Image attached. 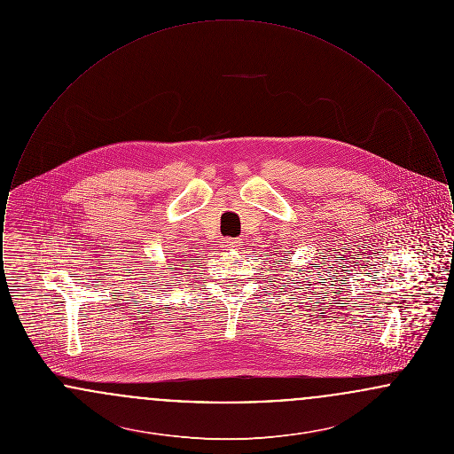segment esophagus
<instances>
[{"label": "esophagus", "instance_id": "esophagus-1", "mask_svg": "<svg viewBox=\"0 0 454 454\" xmlns=\"http://www.w3.org/2000/svg\"><path fill=\"white\" fill-rule=\"evenodd\" d=\"M223 243H224L223 247L226 250H237L238 247L241 245V239H238V238H226Z\"/></svg>", "mask_w": 454, "mask_h": 454}]
</instances>
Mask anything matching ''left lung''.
<instances>
[{
    "mask_svg": "<svg viewBox=\"0 0 454 454\" xmlns=\"http://www.w3.org/2000/svg\"><path fill=\"white\" fill-rule=\"evenodd\" d=\"M276 263H278V260H276Z\"/></svg>",
    "mask_w": 454,
    "mask_h": 454,
    "instance_id": "obj_1",
    "label": "left lung"
}]
</instances>
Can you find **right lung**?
<instances>
[{"mask_svg": "<svg viewBox=\"0 0 454 454\" xmlns=\"http://www.w3.org/2000/svg\"><path fill=\"white\" fill-rule=\"evenodd\" d=\"M189 262H194V259L187 260V262H182V263H189Z\"/></svg>", "mask_w": 454, "mask_h": 454, "instance_id": "obj_1", "label": "right lung"}]
</instances>
